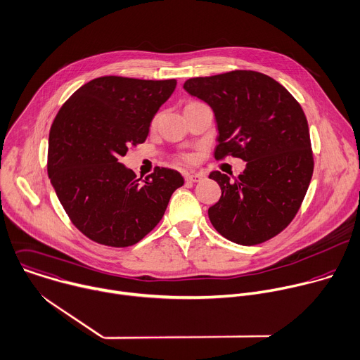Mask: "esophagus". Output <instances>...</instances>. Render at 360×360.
Returning <instances> with one entry per match:
<instances>
[{"label": "esophagus", "mask_w": 360, "mask_h": 360, "mask_svg": "<svg viewBox=\"0 0 360 360\" xmlns=\"http://www.w3.org/2000/svg\"><path fill=\"white\" fill-rule=\"evenodd\" d=\"M184 177H186V180H187V181L197 183V181H200V180H202V179H204V174H202V173H186V174H184Z\"/></svg>", "instance_id": "1"}]
</instances>
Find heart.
Returning <instances> with one entry per match:
<instances>
[{
  "label": "heart",
  "mask_w": 360,
  "mask_h": 360,
  "mask_svg": "<svg viewBox=\"0 0 360 360\" xmlns=\"http://www.w3.org/2000/svg\"><path fill=\"white\" fill-rule=\"evenodd\" d=\"M183 159L186 160V162H190L191 160V156H188V155H186V156H183Z\"/></svg>",
  "instance_id": "b5f03b06"
}]
</instances>
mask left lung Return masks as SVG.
Returning <instances> with one entry per match:
<instances>
[{
    "label": "left lung",
    "instance_id": "8db88e82",
    "mask_svg": "<svg viewBox=\"0 0 360 360\" xmlns=\"http://www.w3.org/2000/svg\"><path fill=\"white\" fill-rule=\"evenodd\" d=\"M214 112V158H240L245 170L231 180L211 172L221 197L208 208L212 227L241 245L261 244L297 215L314 173L308 122L281 84L255 70L191 78L183 86Z\"/></svg>",
    "mask_w": 360,
    "mask_h": 360
}]
</instances>
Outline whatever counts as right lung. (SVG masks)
Listing matches in <instances>:
<instances>
[{
    "label": "right lung",
    "instance_id": "1",
    "mask_svg": "<svg viewBox=\"0 0 360 360\" xmlns=\"http://www.w3.org/2000/svg\"><path fill=\"white\" fill-rule=\"evenodd\" d=\"M176 79L101 77L59 109L49 130L48 176L68 217L82 234L108 247H129L162 220L174 190L173 169L156 167L145 180L119 160L149 134Z\"/></svg>",
    "mask_w": 360,
    "mask_h": 360
}]
</instances>
